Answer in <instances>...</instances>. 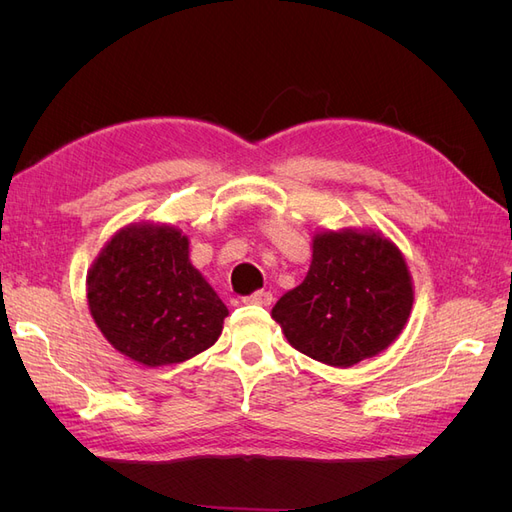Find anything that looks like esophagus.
<instances>
[{
	"label": "esophagus",
	"instance_id": "obj_1",
	"mask_svg": "<svg viewBox=\"0 0 512 512\" xmlns=\"http://www.w3.org/2000/svg\"><path fill=\"white\" fill-rule=\"evenodd\" d=\"M273 301V294L269 290H256L254 294H250V297L245 299V303L250 305H269Z\"/></svg>",
	"mask_w": 512,
	"mask_h": 512
}]
</instances>
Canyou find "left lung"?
<instances>
[{
    "label": "left lung",
    "mask_w": 512,
    "mask_h": 512,
    "mask_svg": "<svg viewBox=\"0 0 512 512\" xmlns=\"http://www.w3.org/2000/svg\"><path fill=\"white\" fill-rule=\"evenodd\" d=\"M414 284L399 247L380 230H318L305 280L271 309L288 344L331 367H352L404 331Z\"/></svg>",
    "instance_id": "8db88e82"
}]
</instances>
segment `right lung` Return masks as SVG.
I'll list each match as a JSON object with an SVG mask.
<instances>
[{
  "label": "right lung",
  "mask_w": 512,
  "mask_h": 512,
  "mask_svg": "<svg viewBox=\"0 0 512 512\" xmlns=\"http://www.w3.org/2000/svg\"><path fill=\"white\" fill-rule=\"evenodd\" d=\"M89 312L117 352L145 367L211 348L228 307L192 262L177 224L119 228L87 271Z\"/></svg>",
  "instance_id": "add662e5"
}]
</instances>
